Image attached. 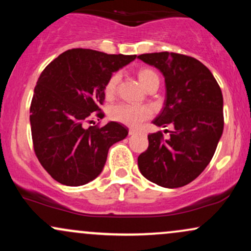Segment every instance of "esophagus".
<instances>
[{"instance_id":"1","label":"esophagus","mask_w":251,"mask_h":251,"mask_svg":"<svg viewBox=\"0 0 251 251\" xmlns=\"http://www.w3.org/2000/svg\"><path fill=\"white\" fill-rule=\"evenodd\" d=\"M137 129H134V128H129V131H128V134L129 135H133V134H135L137 133Z\"/></svg>"}]
</instances>
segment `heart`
Listing matches in <instances>:
<instances>
[{
	"label": "heart",
	"instance_id": "obj_1",
	"mask_svg": "<svg viewBox=\"0 0 251 251\" xmlns=\"http://www.w3.org/2000/svg\"><path fill=\"white\" fill-rule=\"evenodd\" d=\"M138 77L140 82L143 83L144 87H148L153 80L158 79L157 73L150 68H142L138 72ZM120 80L119 73H113L108 77L107 82L105 85V94L107 98H111L116 93L118 83ZM159 80V79H158ZM152 116V109L149 106L132 105L127 102H119L112 106L109 108V118L114 122L122 123L124 125L137 127L145 120H148Z\"/></svg>",
	"mask_w": 251,
	"mask_h": 251
}]
</instances>
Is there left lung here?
Returning a JSON list of instances; mask_svg holds the SVG:
<instances>
[{"instance_id": "1", "label": "left lung", "mask_w": 251, "mask_h": 251, "mask_svg": "<svg viewBox=\"0 0 251 251\" xmlns=\"http://www.w3.org/2000/svg\"><path fill=\"white\" fill-rule=\"evenodd\" d=\"M138 59L165 77V102L152 123L175 127L168 139L162 132L148 135L149 148L138 157V166L152 183L180 188L196 179L214 157L224 126L222 91L209 68L195 57L162 51Z\"/></svg>"}]
</instances>
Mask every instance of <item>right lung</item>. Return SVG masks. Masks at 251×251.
Wrapping results in <instances>:
<instances>
[{"mask_svg":"<svg viewBox=\"0 0 251 251\" xmlns=\"http://www.w3.org/2000/svg\"><path fill=\"white\" fill-rule=\"evenodd\" d=\"M135 57L74 48L43 70L30 103L31 138L37 159L53 179L68 186L96 179L108 149L128 134L116 122L102 127L85 125L94 112L103 117L99 106L108 77Z\"/></svg>","mask_w":251,"mask_h":251,"instance_id":"1","label":"right lung"}]
</instances>
